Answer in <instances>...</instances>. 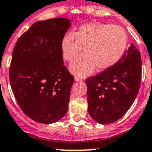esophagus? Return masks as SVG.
Segmentation results:
<instances>
[{
	"label": "esophagus",
	"instance_id": "esophagus-1",
	"mask_svg": "<svg viewBox=\"0 0 152 152\" xmlns=\"http://www.w3.org/2000/svg\"><path fill=\"white\" fill-rule=\"evenodd\" d=\"M75 80L76 81H81L83 80L82 77H79V76H75Z\"/></svg>",
	"mask_w": 152,
	"mask_h": 152
}]
</instances>
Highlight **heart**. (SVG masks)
I'll use <instances>...</instances> for the list:
<instances>
[{
	"mask_svg": "<svg viewBox=\"0 0 152 152\" xmlns=\"http://www.w3.org/2000/svg\"><path fill=\"white\" fill-rule=\"evenodd\" d=\"M127 46V34L119 25L90 23L81 25L74 33H67L61 41V55L65 60L72 61L70 66L73 74L86 76L94 69L106 70L116 65Z\"/></svg>",
	"mask_w": 152,
	"mask_h": 152,
	"instance_id": "obj_1",
	"label": "heart"
}]
</instances>
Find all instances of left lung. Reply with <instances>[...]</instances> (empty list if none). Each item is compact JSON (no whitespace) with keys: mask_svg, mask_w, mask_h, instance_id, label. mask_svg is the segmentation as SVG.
<instances>
[{"mask_svg":"<svg viewBox=\"0 0 152 152\" xmlns=\"http://www.w3.org/2000/svg\"><path fill=\"white\" fill-rule=\"evenodd\" d=\"M140 51L131 44L113 67L86 80L89 114L101 124L124 115L137 95L141 80Z\"/></svg>","mask_w":152,"mask_h":152,"instance_id":"obj_1","label":"left lung"}]
</instances>
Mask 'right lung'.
Segmentation results:
<instances>
[{
    "label": "right lung",
    "mask_w": 152,
    "mask_h": 152,
    "mask_svg": "<svg viewBox=\"0 0 152 152\" xmlns=\"http://www.w3.org/2000/svg\"><path fill=\"white\" fill-rule=\"evenodd\" d=\"M70 21L55 18L33 23L16 42L9 69L12 90L27 116L44 124L66 114L74 82L61 55Z\"/></svg>",
    "instance_id": "obj_1"
}]
</instances>
